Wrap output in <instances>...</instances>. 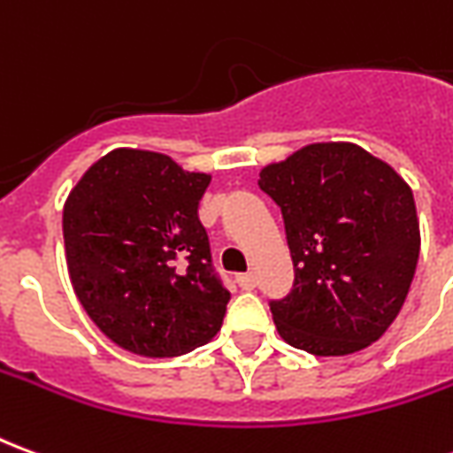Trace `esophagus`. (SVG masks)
Returning <instances> with one entry per match:
<instances>
[{
    "instance_id": "34e87169",
    "label": "esophagus",
    "mask_w": 453,
    "mask_h": 453,
    "mask_svg": "<svg viewBox=\"0 0 453 453\" xmlns=\"http://www.w3.org/2000/svg\"><path fill=\"white\" fill-rule=\"evenodd\" d=\"M237 284H240V288H245V291H252L257 286V276L252 274V272H247V274H240L237 276Z\"/></svg>"
}]
</instances>
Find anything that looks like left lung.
<instances>
[{
	"label": "left lung",
	"mask_w": 453,
	"mask_h": 453,
	"mask_svg": "<svg viewBox=\"0 0 453 453\" xmlns=\"http://www.w3.org/2000/svg\"><path fill=\"white\" fill-rule=\"evenodd\" d=\"M281 208L294 259L291 291L269 301L279 334L315 357L369 347L415 276L419 223L395 169L351 142H315L259 172Z\"/></svg>",
	"instance_id": "8db88e82"
}]
</instances>
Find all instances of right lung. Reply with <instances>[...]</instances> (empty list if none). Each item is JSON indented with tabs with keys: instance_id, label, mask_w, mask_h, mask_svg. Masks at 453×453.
Masks as SVG:
<instances>
[{
	"instance_id": "1",
	"label": "right lung",
	"mask_w": 453,
	"mask_h": 453,
	"mask_svg": "<svg viewBox=\"0 0 453 453\" xmlns=\"http://www.w3.org/2000/svg\"><path fill=\"white\" fill-rule=\"evenodd\" d=\"M208 174L119 148L84 172L63 211L67 272L94 325L123 349L179 357L220 330L230 301L198 201Z\"/></svg>"
}]
</instances>
